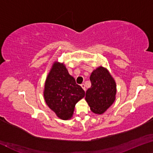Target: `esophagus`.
Instances as JSON below:
<instances>
[{"mask_svg":"<svg viewBox=\"0 0 153 153\" xmlns=\"http://www.w3.org/2000/svg\"><path fill=\"white\" fill-rule=\"evenodd\" d=\"M81 86H82V88H83V90H86V86H85V84H82L81 85Z\"/></svg>","mask_w":153,"mask_h":153,"instance_id":"obj_1","label":"esophagus"}]
</instances>
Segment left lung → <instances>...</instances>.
<instances>
[{
    "label": "left lung",
    "mask_w": 153,
    "mask_h": 153,
    "mask_svg": "<svg viewBox=\"0 0 153 153\" xmlns=\"http://www.w3.org/2000/svg\"><path fill=\"white\" fill-rule=\"evenodd\" d=\"M90 79L92 86L87 90L86 100L93 113L102 114L115 99V82L102 67L93 71Z\"/></svg>",
    "instance_id": "1"
}]
</instances>
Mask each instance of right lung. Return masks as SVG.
<instances>
[{
    "label": "right lung",
    "mask_w": 153,
    "mask_h": 153,
    "mask_svg": "<svg viewBox=\"0 0 153 153\" xmlns=\"http://www.w3.org/2000/svg\"><path fill=\"white\" fill-rule=\"evenodd\" d=\"M85 92L69 74L63 64L54 63L46 78L44 97L46 103L63 120L73 115L76 103L84 97Z\"/></svg>",
    "instance_id": "add662e5"
}]
</instances>
